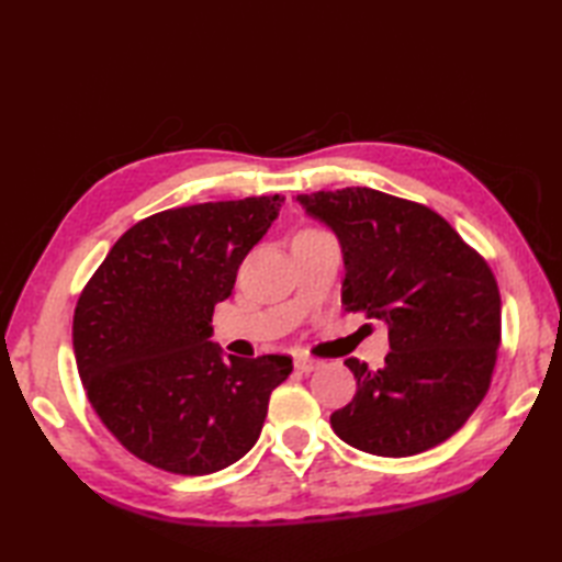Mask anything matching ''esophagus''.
Listing matches in <instances>:
<instances>
[{
	"mask_svg": "<svg viewBox=\"0 0 562 562\" xmlns=\"http://www.w3.org/2000/svg\"><path fill=\"white\" fill-rule=\"evenodd\" d=\"M294 367L302 369V372H314V369L321 367V360H316V357H312V355L300 352L294 357Z\"/></svg>",
	"mask_w": 562,
	"mask_h": 562,
	"instance_id": "obj_1",
	"label": "esophagus"
}]
</instances>
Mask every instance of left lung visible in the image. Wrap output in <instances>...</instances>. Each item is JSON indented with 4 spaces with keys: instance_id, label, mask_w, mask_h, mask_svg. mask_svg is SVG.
<instances>
[{
    "instance_id": "left-lung-1",
    "label": "left lung",
    "mask_w": 562,
    "mask_h": 562,
    "mask_svg": "<svg viewBox=\"0 0 562 562\" xmlns=\"http://www.w3.org/2000/svg\"><path fill=\"white\" fill-rule=\"evenodd\" d=\"M296 200L340 238L342 306L389 324L384 367L345 360L357 393L333 432L376 457L441 445L491 389L503 330L491 266L420 202L355 186Z\"/></svg>"
}]
</instances>
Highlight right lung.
<instances>
[{
	"label": "right lung",
	"instance_id": "add662e5",
	"mask_svg": "<svg viewBox=\"0 0 562 562\" xmlns=\"http://www.w3.org/2000/svg\"><path fill=\"white\" fill-rule=\"evenodd\" d=\"M284 198L200 202L139 220L77 300L75 357L91 408L154 469L205 475L256 445L292 357L229 355L210 340L214 306Z\"/></svg>",
	"mask_w": 562,
	"mask_h": 562
}]
</instances>
